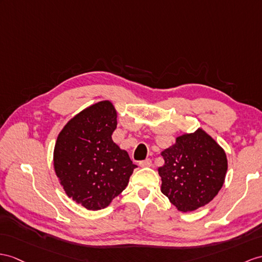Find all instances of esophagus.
Returning a JSON list of instances; mask_svg holds the SVG:
<instances>
[{"label": "esophagus", "mask_w": 262, "mask_h": 262, "mask_svg": "<svg viewBox=\"0 0 262 262\" xmlns=\"http://www.w3.org/2000/svg\"><path fill=\"white\" fill-rule=\"evenodd\" d=\"M139 165H140V167H142V168H148V167H151V165H152L151 159H145V160H143V161H140Z\"/></svg>", "instance_id": "obj_1"}]
</instances>
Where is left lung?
Returning a JSON list of instances; mask_svg holds the SVG:
<instances>
[{
    "label": "left lung",
    "mask_w": 262,
    "mask_h": 262,
    "mask_svg": "<svg viewBox=\"0 0 262 262\" xmlns=\"http://www.w3.org/2000/svg\"><path fill=\"white\" fill-rule=\"evenodd\" d=\"M161 156V191L179 211L206 206L222 188L228 170L226 152L202 129L178 137Z\"/></svg>",
    "instance_id": "8db88e82"
}]
</instances>
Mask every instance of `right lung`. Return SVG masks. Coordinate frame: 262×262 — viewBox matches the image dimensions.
Wrapping results in <instances>:
<instances>
[{
  "instance_id": "1",
  "label": "right lung",
  "mask_w": 262,
  "mask_h": 262,
  "mask_svg": "<svg viewBox=\"0 0 262 262\" xmlns=\"http://www.w3.org/2000/svg\"><path fill=\"white\" fill-rule=\"evenodd\" d=\"M117 117L110 101L98 102L70 120L56 139L55 174L67 195L88 210L109 206L137 168L112 140Z\"/></svg>"
}]
</instances>
